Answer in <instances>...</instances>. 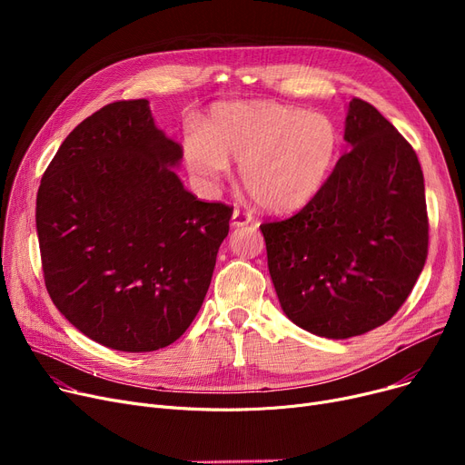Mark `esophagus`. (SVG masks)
Instances as JSON below:
<instances>
[{
  "instance_id": "obj_1",
  "label": "esophagus",
  "mask_w": 465,
  "mask_h": 465,
  "mask_svg": "<svg viewBox=\"0 0 465 465\" xmlns=\"http://www.w3.org/2000/svg\"><path fill=\"white\" fill-rule=\"evenodd\" d=\"M252 223V214L249 211H241V209H235L233 214H232V224L233 226H247Z\"/></svg>"
}]
</instances>
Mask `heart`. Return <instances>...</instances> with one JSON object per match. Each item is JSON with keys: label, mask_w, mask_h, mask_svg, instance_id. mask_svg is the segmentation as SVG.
<instances>
[{"label": "heart", "mask_w": 465, "mask_h": 465, "mask_svg": "<svg viewBox=\"0 0 465 465\" xmlns=\"http://www.w3.org/2000/svg\"><path fill=\"white\" fill-rule=\"evenodd\" d=\"M337 149L330 116L279 102L216 105L202 130L183 137L186 167L200 184H216L235 160L252 202L277 213L300 209L321 192Z\"/></svg>", "instance_id": "obj_1"}]
</instances>
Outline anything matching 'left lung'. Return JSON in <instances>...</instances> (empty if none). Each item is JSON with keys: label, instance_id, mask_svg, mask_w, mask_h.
Instances as JSON below:
<instances>
[{"label": "left lung", "instance_id": "8db88e82", "mask_svg": "<svg viewBox=\"0 0 465 465\" xmlns=\"http://www.w3.org/2000/svg\"><path fill=\"white\" fill-rule=\"evenodd\" d=\"M345 141L321 192L260 226L281 307L300 328L347 339L398 312L428 258L424 175L405 137L352 97Z\"/></svg>", "mask_w": 465, "mask_h": 465}]
</instances>
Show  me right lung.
Here are the masks:
<instances>
[{
  "label": "right lung",
  "mask_w": 465,
  "mask_h": 465,
  "mask_svg": "<svg viewBox=\"0 0 465 465\" xmlns=\"http://www.w3.org/2000/svg\"><path fill=\"white\" fill-rule=\"evenodd\" d=\"M181 144L146 100L114 102L73 130L37 190L45 286L95 343L151 352L198 314L233 207L200 202L171 169Z\"/></svg>",
  "instance_id": "add662e5"
}]
</instances>
